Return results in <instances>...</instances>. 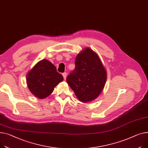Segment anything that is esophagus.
Here are the masks:
<instances>
[{"mask_svg": "<svg viewBox=\"0 0 148 148\" xmlns=\"http://www.w3.org/2000/svg\"><path fill=\"white\" fill-rule=\"evenodd\" d=\"M62 75H63V77H64V80H66V73H63L62 74Z\"/></svg>", "mask_w": 148, "mask_h": 148, "instance_id": "esophagus-1", "label": "esophagus"}]
</instances>
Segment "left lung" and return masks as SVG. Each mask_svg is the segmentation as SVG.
I'll use <instances>...</instances> for the list:
<instances>
[{"label": "left lung", "mask_w": 148, "mask_h": 148, "mask_svg": "<svg viewBox=\"0 0 148 148\" xmlns=\"http://www.w3.org/2000/svg\"><path fill=\"white\" fill-rule=\"evenodd\" d=\"M75 64L74 70L67 77V83L80 101H92L105 87L106 69L99 55L89 47L84 48L77 55Z\"/></svg>", "instance_id": "obj_1"}]
</instances>
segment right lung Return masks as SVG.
<instances>
[{"instance_id":"add662e5","label":"right lung","mask_w":148,"mask_h":148,"mask_svg":"<svg viewBox=\"0 0 148 148\" xmlns=\"http://www.w3.org/2000/svg\"><path fill=\"white\" fill-rule=\"evenodd\" d=\"M26 77L29 90L40 99L50 95L54 88L64 80L55 66L46 59L38 62L28 72Z\"/></svg>"}]
</instances>
